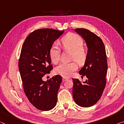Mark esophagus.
<instances>
[{
	"instance_id": "1",
	"label": "esophagus",
	"mask_w": 124,
	"mask_h": 124,
	"mask_svg": "<svg viewBox=\"0 0 124 124\" xmlns=\"http://www.w3.org/2000/svg\"><path fill=\"white\" fill-rule=\"evenodd\" d=\"M68 79H69V78H68L63 77V78H62V81L64 82V81H65L66 80H68Z\"/></svg>"
}]
</instances>
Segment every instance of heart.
I'll list each match as a JSON object with an SVG mask.
<instances>
[{
  "mask_svg": "<svg viewBox=\"0 0 124 124\" xmlns=\"http://www.w3.org/2000/svg\"><path fill=\"white\" fill-rule=\"evenodd\" d=\"M62 44L65 49L73 51L72 59L81 64L85 62L86 58V51L83 46V40L77 34L69 33L62 39ZM60 48L55 44L51 46L50 50V57L51 62L57 64L60 60ZM78 64L75 62H62L57 66L55 72L63 77H69L74 71L77 70Z\"/></svg>",
  "mask_w": 124,
  "mask_h": 124,
  "instance_id": "obj_1",
  "label": "heart"
}]
</instances>
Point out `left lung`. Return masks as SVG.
Instances as JSON below:
<instances>
[{
	"label": "left lung",
	"instance_id": "left-lung-1",
	"mask_svg": "<svg viewBox=\"0 0 124 124\" xmlns=\"http://www.w3.org/2000/svg\"><path fill=\"white\" fill-rule=\"evenodd\" d=\"M75 31L86 42L87 52L84 65L79 74L87 78L83 83L73 79L74 101L84 108L92 106L100 99L106 85L108 64L105 48L102 40L90 30L77 28Z\"/></svg>",
	"mask_w": 124,
	"mask_h": 124
}]
</instances>
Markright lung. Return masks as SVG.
Masks as SVG:
<instances>
[{
  "mask_svg": "<svg viewBox=\"0 0 124 124\" xmlns=\"http://www.w3.org/2000/svg\"><path fill=\"white\" fill-rule=\"evenodd\" d=\"M64 32L47 28L35 30L22 47L19 69L24 93L31 104L42 111L51 110L56 105L62 77L57 75L46 81L42 78L53 69L50 48Z\"/></svg>",
  "mask_w": 124,
  "mask_h": 124,
  "instance_id": "obj_1",
  "label": "right lung"
}]
</instances>
